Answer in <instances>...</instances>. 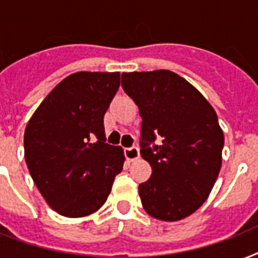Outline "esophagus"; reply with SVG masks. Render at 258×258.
Wrapping results in <instances>:
<instances>
[{
    "label": "esophagus",
    "mask_w": 258,
    "mask_h": 258,
    "mask_svg": "<svg viewBox=\"0 0 258 258\" xmlns=\"http://www.w3.org/2000/svg\"><path fill=\"white\" fill-rule=\"evenodd\" d=\"M124 157L128 162H134L139 159L141 154H139V149L138 147H130V149L124 150Z\"/></svg>",
    "instance_id": "obj_1"
}]
</instances>
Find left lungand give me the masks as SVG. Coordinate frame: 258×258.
<instances>
[{
	"mask_svg": "<svg viewBox=\"0 0 258 258\" xmlns=\"http://www.w3.org/2000/svg\"><path fill=\"white\" fill-rule=\"evenodd\" d=\"M121 87L139 108L142 158L153 169L139 184L147 214L179 221L208 200L222 165L224 133L204 95L167 70L124 72ZM161 136L162 143H149Z\"/></svg>",
	"mask_w": 258,
	"mask_h": 258,
	"instance_id": "obj_1",
	"label": "left lung"
}]
</instances>
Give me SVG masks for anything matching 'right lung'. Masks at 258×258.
I'll use <instances>...</instances> for the list:
<instances>
[{
  "mask_svg": "<svg viewBox=\"0 0 258 258\" xmlns=\"http://www.w3.org/2000/svg\"><path fill=\"white\" fill-rule=\"evenodd\" d=\"M119 86V72L70 75L26 124L24 150L30 176L46 204L61 216L78 218L97 212L123 169V149L104 143L103 124Z\"/></svg>",
  "mask_w": 258,
  "mask_h": 258,
  "instance_id": "obj_1",
  "label": "right lung"
}]
</instances>
